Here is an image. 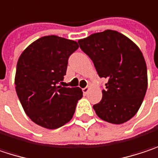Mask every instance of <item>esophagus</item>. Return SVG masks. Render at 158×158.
Listing matches in <instances>:
<instances>
[{"label": "esophagus", "mask_w": 158, "mask_h": 158, "mask_svg": "<svg viewBox=\"0 0 158 158\" xmlns=\"http://www.w3.org/2000/svg\"><path fill=\"white\" fill-rule=\"evenodd\" d=\"M89 87H85V88H83V93H84V94H87V93L89 92Z\"/></svg>", "instance_id": "1"}]
</instances>
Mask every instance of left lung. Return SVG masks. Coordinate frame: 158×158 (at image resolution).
<instances>
[{
	"instance_id": "8db88e82",
	"label": "left lung",
	"mask_w": 158,
	"mask_h": 158,
	"mask_svg": "<svg viewBox=\"0 0 158 158\" xmlns=\"http://www.w3.org/2000/svg\"><path fill=\"white\" fill-rule=\"evenodd\" d=\"M100 77L107 78L102 100L93 107L111 124L130 120L140 108L148 89V70L138 46L113 30L93 33L78 41Z\"/></svg>"
}]
</instances>
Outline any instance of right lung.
Instances as JSON below:
<instances>
[{
    "instance_id": "1",
    "label": "right lung",
    "mask_w": 158,
    "mask_h": 158,
    "mask_svg": "<svg viewBox=\"0 0 158 158\" xmlns=\"http://www.w3.org/2000/svg\"><path fill=\"white\" fill-rule=\"evenodd\" d=\"M78 47L75 41L48 35L34 41L19 57L16 93L26 114L40 127L56 129L64 126L83 97L79 87L58 85L66 73L69 56Z\"/></svg>"
}]
</instances>
